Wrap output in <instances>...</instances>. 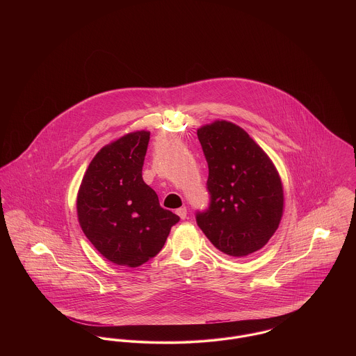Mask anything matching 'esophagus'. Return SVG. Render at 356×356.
I'll list each match as a JSON object with an SVG mask.
<instances>
[{"label": "esophagus", "mask_w": 356, "mask_h": 356, "mask_svg": "<svg viewBox=\"0 0 356 356\" xmlns=\"http://www.w3.org/2000/svg\"><path fill=\"white\" fill-rule=\"evenodd\" d=\"M176 213H177V216H179V218H180V219H186V207H181V208H179V209H176Z\"/></svg>", "instance_id": "1"}]
</instances>
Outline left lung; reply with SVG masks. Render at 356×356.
Instances as JSON below:
<instances>
[{
    "label": "left lung",
    "instance_id": "8db88e82",
    "mask_svg": "<svg viewBox=\"0 0 356 356\" xmlns=\"http://www.w3.org/2000/svg\"><path fill=\"white\" fill-rule=\"evenodd\" d=\"M208 163L209 207L196 213L204 235L222 254L261 250L283 216L284 193L271 159L236 124L216 120L197 129Z\"/></svg>",
    "mask_w": 356,
    "mask_h": 356
}]
</instances>
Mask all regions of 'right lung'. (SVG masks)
I'll list each match as a JSON object with an SVG mask.
<instances>
[{
	"label": "right lung",
	"mask_w": 356,
	"mask_h": 356,
	"mask_svg": "<svg viewBox=\"0 0 356 356\" xmlns=\"http://www.w3.org/2000/svg\"><path fill=\"white\" fill-rule=\"evenodd\" d=\"M148 143V131H136L105 145L90 161L77 195L85 236L105 259L131 268L159 254L180 220L160 207L143 180Z\"/></svg>",
	"instance_id": "1"
}]
</instances>
